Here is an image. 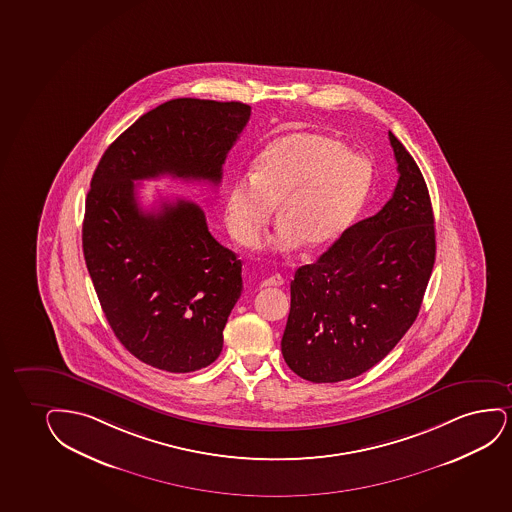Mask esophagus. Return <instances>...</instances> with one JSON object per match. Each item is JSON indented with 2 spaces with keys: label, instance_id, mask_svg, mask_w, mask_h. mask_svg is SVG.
Here are the masks:
<instances>
[{
  "label": "esophagus",
  "instance_id": "34e87169",
  "mask_svg": "<svg viewBox=\"0 0 512 512\" xmlns=\"http://www.w3.org/2000/svg\"><path fill=\"white\" fill-rule=\"evenodd\" d=\"M282 284H284V279H282L280 275H272V277H268V279L261 282V287H270V285H273V287H279V285Z\"/></svg>",
  "mask_w": 512,
  "mask_h": 512
}]
</instances>
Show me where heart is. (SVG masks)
<instances>
[{"instance_id":"heart-1","label":"heart","mask_w":512,"mask_h":512,"mask_svg":"<svg viewBox=\"0 0 512 512\" xmlns=\"http://www.w3.org/2000/svg\"><path fill=\"white\" fill-rule=\"evenodd\" d=\"M370 188L363 157L324 133L296 131L266 145L253 173L232 183L225 221L232 239L251 246L272 218L280 225L279 249L317 251L350 227Z\"/></svg>"}]
</instances>
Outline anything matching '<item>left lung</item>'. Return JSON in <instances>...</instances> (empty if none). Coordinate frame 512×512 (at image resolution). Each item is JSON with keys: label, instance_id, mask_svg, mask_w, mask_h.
Masks as SVG:
<instances>
[{"label": "left lung", "instance_id": "left-lung-1", "mask_svg": "<svg viewBox=\"0 0 512 512\" xmlns=\"http://www.w3.org/2000/svg\"><path fill=\"white\" fill-rule=\"evenodd\" d=\"M388 136L400 173L393 197L294 273L282 355L306 381L372 369L421 310L436 256L433 207L414 157Z\"/></svg>", "mask_w": 512, "mask_h": 512}]
</instances>
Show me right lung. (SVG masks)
<instances>
[{
  "instance_id": "1",
  "label": "right lung",
  "mask_w": 512,
  "mask_h": 512,
  "mask_svg": "<svg viewBox=\"0 0 512 512\" xmlns=\"http://www.w3.org/2000/svg\"><path fill=\"white\" fill-rule=\"evenodd\" d=\"M251 117L240 102L175 98L143 114L98 162L86 197L83 253L105 318L124 348L185 374L220 356L242 292V261L185 199L145 211L135 182L169 175L218 185Z\"/></svg>"
}]
</instances>
